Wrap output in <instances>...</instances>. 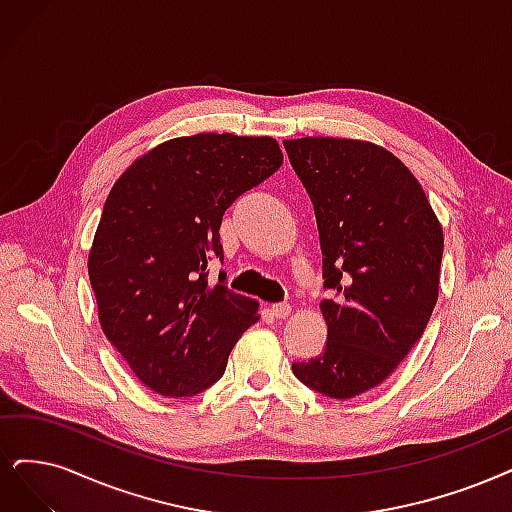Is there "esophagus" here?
<instances>
[{
  "label": "esophagus",
  "instance_id": "esophagus-1",
  "mask_svg": "<svg viewBox=\"0 0 512 512\" xmlns=\"http://www.w3.org/2000/svg\"><path fill=\"white\" fill-rule=\"evenodd\" d=\"M272 314L276 318H287L291 314V306L289 304H274L272 306Z\"/></svg>",
  "mask_w": 512,
  "mask_h": 512
}]
</instances>
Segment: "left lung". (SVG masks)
<instances>
[{
    "label": "left lung",
    "mask_w": 512,
    "mask_h": 512,
    "mask_svg": "<svg viewBox=\"0 0 512 512\" xmlns=\"http://www.w3.org/2000/svg\"><path fill=\"white\" fill-rule=\"evenodd\" d=\"M314 204L323 251L327 348L293 363L299 382L352 399L401 365L439 299L443 227L420 181L382 145L361 139L285 141Z\"/></svg>",
    "instance_id": "8db88e82"
}]
</instances>
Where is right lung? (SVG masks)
<instances>
[{
  "instance_id": "right-lung-1",
  "label": "right lung",
  "mask_w": 512,
  "mask_h": 512,
  "mask_svg": "<svg viewBox=\"0 0 512 512\" xmlns=\"http://www.w3.org/2000/svg\"><path fill=\"white\" fill-rule=\"evenodd\" d=\"M280 164L272 137L200 132L149 149L113 183L88 276L103 333L149 390L179 399L213 386L259 320L257 301L206 266L223 259V213Z\"/></svg>"
}]
</instances>
